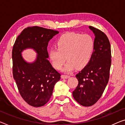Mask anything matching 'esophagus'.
<instances>
[{"mask_svg":"<svg viewBox=\"0 0 125 125\" xmlns=\"http://www.w3.org/2000/svg\"><path fill=\"white\" fill-rule=\"evenodd\" d=\"M61 77L62 79H68L69 78H70V76L66 75H62Z\"/></svg>","mask_w":125,"mask_h":125,"instance_id":"1","label":"esophagus"}]
</instances>
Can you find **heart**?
<instances>
[{"instance_id": "1", "label": "heart", "mask_w": 125, "mask_h": 125, "mask_svg": "<svg viewBox=\"0 0 125 125\" xmlns=\"http://www.w3.org/2000/svg\"><path fill=\"white\" fill-rule=\"evenodd\" d=\"M57 45L58 48H53L50 52L52 64L60 69L66 59L68 61L62 71L69 73L75 67L81 69L89 62L94 49V40L89 34L71 32L61 36Z\"/></svg>"}]
</instances>
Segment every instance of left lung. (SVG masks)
I'll list each match as a JSON object with an SVG mask.
<instances>
[{"label": "left lung", "mask_w": 125, "mask_h": 125, "mask_svg": "<svg viewBox=\"0 0 125 125\" xmlns=\"http://www.w3.org/2000/svg\"><path fill=\"white\" fill-rule=\"evenodd\" d=\"M95 35L94 49L91 60L76 75L78 85L73 92L78 103L83 106L94 104L104 92L109 78L111 50L105 34L97 28L89 26Z\"/></svg>", "instance_id": "1"}]
</instances>
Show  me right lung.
Returning a JSON list of instances; mask_svg holds the SVG:
<instances>
[{
	"instance_id": "1",
	"label": "right lung",
	"mask_w": 125,
	"mask_h": 125,
	"mask_svg": "<svg viewBox=\"0 0 125 125\" xmlns=\"http://www.w3.org/2000/svg\"><path fill=\"white\" fill-rule=\"evenodd\" d=\"M57 31L41 27H28L18 36L12 50L13 75L23 99L33 107L43 106L52 94L55 84L61 74L47 60L50 40L59 33ZM31 48L38 53L32 63L26 62L21 52Z\"/></svg>"
}]
</instances>
